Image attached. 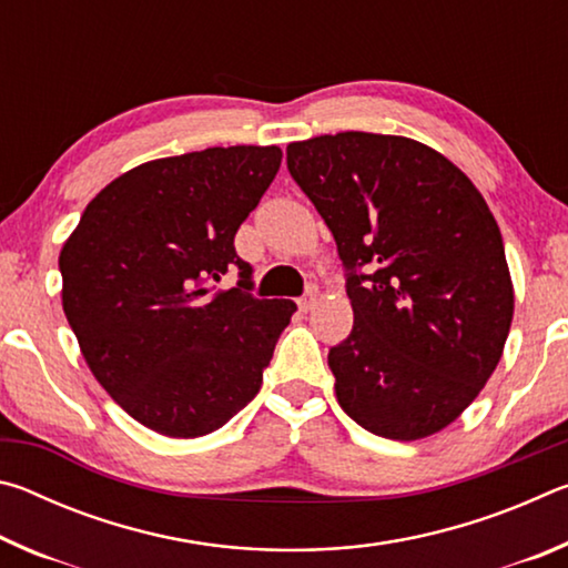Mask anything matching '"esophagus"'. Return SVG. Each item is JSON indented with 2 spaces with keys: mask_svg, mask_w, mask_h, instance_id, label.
<instances>
[{
  "mask_svg": "<svg viewBox=\"0 0 568 568\" xmlns=\"http://www.w3.org/2000/svg\"><path fill=\"white\" fill-rule=\"evenodd\" d=\"M315 303H318V291H315V287H311V291H307L303 297H297V307H301L303 313L313 311Z\"/></svg>",
  "mask_w": 568,
  "mask_h": 568,
  "instance_id": "34e87169",
  "label": "esophagus"
}]
</instances>
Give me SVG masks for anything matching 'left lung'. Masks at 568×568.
<instances>
[{
    "mask_svg": "<svg viewBox=\"0 0 568 568\" xmlns=\"http://www.w3.org/2000/svg\"><path fill=\"white\" fill-rule=\"evenodd\" d=\"M287 170L345 265L353 331L328 353L341 408L383 438L438 434L491 378L514 318L486 200L440 152L398 134L291 142Z\"/></svg>",
    "mask_w": 568,
    "mask_h": 568,
    "instance_id": "8db88e82",
    "label": "left lung"
}]
</instances>
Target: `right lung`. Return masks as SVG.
<instances>
[{"label": "right lung", "instance_id": "right-lung-1", "mask_svg": "<svg viewBox=\"0 0 568 568\" xmlns=\"http://www.w3.org/2000/svg\"><path fill=\"white\" fill-rule=\"evenodd\" d=\"M281 148H207L132 168L84 207L60 253L62 307L92 376L170 438L207 436L261 390L293 301L253 293L235 233ZM239 267L235 288L214 283Z\"/></svg>", "mask_w": 568, "mask_h": 568}]
</instances>
